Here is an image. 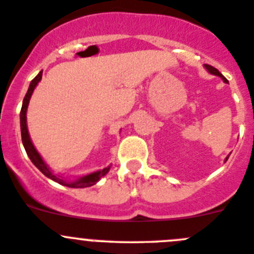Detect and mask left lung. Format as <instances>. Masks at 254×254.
<instances>
[{"label": "left lung", "mask_w": 254, "mask_h": 254, "mask_svg": "<svg viewBox=\"0 0 254 254\" xmlns=\"http://www.w3.org/2000/svg\"><path fill=\"white\" fill-rule=\"evenodd\" d=\"M206 66V69L208 70L209 72H211V74H213V75H217V76H220V78H222V80L225 81V83H228V80H226V78H225L224 75L221 74V72L219 71V70L216 69V67H213V66H211V65H204ZM229 158V157H228ZM228 158H226V161H228Z\"/></svg>", "instance_id": "1"}]
</instances>
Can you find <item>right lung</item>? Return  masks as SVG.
<instances>
[{
  "mask_svg": "<svg viewBox=\"0 0 254 254\" xmlns=\"http://www.w3.org/2000/svg\"><path fill=\"white\" fill-rule=\"evenodd\" d=\"M41 79H42V71L39 72V74L33 79L32 83H30L29 89H28L25 97H24L23 106H21V111H20L21 140H23V144H24V148H25L26 151V154H28V157L30 158V161H32L33 164L38 167L39 171H41L42 174H45L47 178L52 179L54 182L59 183V184L69 187V188H88V187H92V185L96 184V183L98 182L102 176H105L106 174L109 173L110 167H106V169L101 170V171H97V173L89 174V175L84 176V178H80V179L75 180V182H66V180L61 179L60 176L55 175V174L48 169V166L45 164V161L42 160V157L39 156L37 149L34 148L32 140H30L29 133H28V127H26V109H28V105H29V100H30V96H32L33 93V90H34V88L37 87V84H38Z\"/></svg>",
  "mask_w": 254,
  "mask_h": 254,
  "instance_id": "1",
  "label": "right lung"
}]
</instances>
